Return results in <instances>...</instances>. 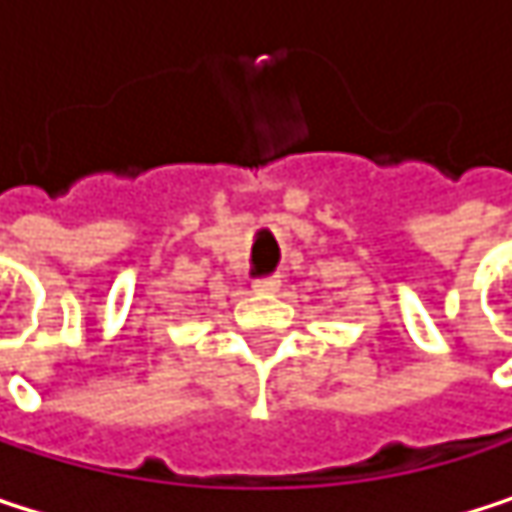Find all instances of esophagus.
I'll use <instances>...</instances> for the list:
<instances>
[{
	"label": "esophagus",
	"mask_w": 512,
	"mask_h": 512,
	"mask_svg": "<svg viewBox=\"0 0 512 512\" xmlns=\"http://www.w3.org/2000/svg\"><path fill=\"white\" fill-rule=\"evenodd\" d=\"M278 284H281V278H278V275H263V278H255V281H252V287H255L257 293L278 290Z\"/></svg>",
	"instance_id": "esophagus-1"
}]
</instances>
